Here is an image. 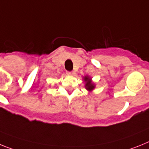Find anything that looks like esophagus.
Masks as SVG:
<instances>
[{"instance_id":"esophagus-1","label":"esophagus","mask_w":149,"mask_h":149,"mask_svg":"<svg viewBox=\"0 0 149 149\" xmlns=\"http://www.w3.org/2000/svg\"><path fill=\"white\" fill-rule=\"evenodd\" d=\"M75 72H73V71H72V72H67V75H68V76H73Z\"/></svg>"}]
</instances>
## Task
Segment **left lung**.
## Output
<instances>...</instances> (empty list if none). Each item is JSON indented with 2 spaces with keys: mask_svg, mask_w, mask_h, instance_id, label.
I'll return each mask as SVG.
<instances>
[{
  "mask_svg": "<svg viewBox=\"0 0 149 149\" xmlns=\"http://www.w3.org/2000/svg\"><path fill=\"white\" fill-rule=\"evenodd\" d=\"M83 81L85 82V88L89 92H92L95 88V84L92 82V78L89 76H85L83 77Z\"/></svg>",
  "mask_w": 149,
  "mask_h": 149,
  "instance_id": "obj_1",
  "label": "left lung"
}]
</instances>
